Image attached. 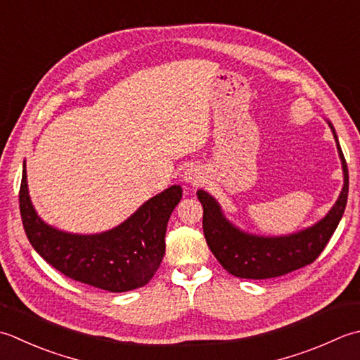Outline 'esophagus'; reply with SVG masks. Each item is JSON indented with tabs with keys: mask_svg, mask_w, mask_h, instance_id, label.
<instances>
[{
	"mask_svg": "<svg viewBox=\"0 0 360 360\" xmlns=\"http://www.w3.org/2000/svg\"><path fill=\"white\" fill-rule=\"evenodd\" d=\"M182 179H184V182L188 186H198L200 182L204 181V173L198 165H192L187 168L184 174H182Z\"/></svg>",
	"mask_w": 360,
	"mask_h": 360,
	"instance_id": "esophagus-1",
	"label": "esophagus"
}]
</instances>
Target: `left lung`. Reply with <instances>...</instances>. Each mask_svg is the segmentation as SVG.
Listing matches in <instances>:
<instances>
[{
  "label": "left lung",
  "instance_id": "left-lung-1",
  "mask_svg": "<svg viewBox=\"0 0 360 360\" xmlns=\"http://www.w3.org/2000/svg\"><path fill=\"white\" fill-rule=\"evenodd\" d=\"M335 139L342 162L343 187L329 212L304 228L285 236H259L236 226L223 214L212 195L200 188L196 195L202 204V231L212 255L228 273L245 279H269L312 264L325 250L329 238L339 226L348 200V167L345 162L333 123L326 120Z\"/></svg>",
  "mask_w": 360,
  "mask_h": 360
}]
</instances>
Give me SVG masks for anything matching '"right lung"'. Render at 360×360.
<instances>
[{
	"label": "right lung",
	"instance_id": "obj_1",
	"mask_svg": "<svg viewBox=\"0 0 360 360\" xmlns=\"http://www.w3.org/2000/svg\"><path fill=\"white\" fill-rule=\"evenodd\" d=\"M181 198V186H172L145 201L115 228L98 234H73L45 223L34 209L25 160L20 214L32 248L49 265L79 283L118 293L143 287L158 271L165 255L167 223Z\"/></svg>",
	"mask_w": 360,
	"mask_h": 360
}]
</instances>
